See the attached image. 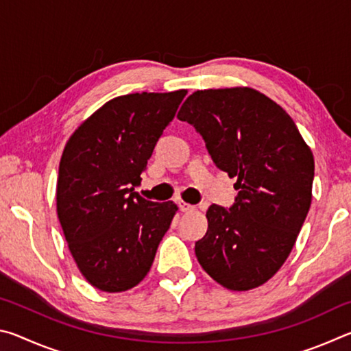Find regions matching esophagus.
Returning a JSON list of instances; mask_svg holds the SVG:
<instances>
[{
	"mask_svg": "<svg viewBox=\"0 0 351 351\" xmlns=\"http://www.w3.org/2000/svg\"><path fill=\"white\" fill-rule=\"evenodd\" d=\"M180 209H181V212H192V210H195V207L187 204V203H184V201H181Z\"/></svg>",
	"mask_w": 351,
	"mask_h": 351,
	"instance_id": "34e87169",
	"label": "esophagus"
}]
</instances>
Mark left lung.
<instances>
[{
    "label": "left lung",
    "instance_id": "1",
    "mask_svg": "<svg viewBox=\"0 0 351 351\" xmlns=\"http://www.w3.org/2000/svg\"><path fill=\"white\" fill-rule=\"evenodd\" d=\"M178 119L198 130L239 190L230 209H207L199 265L230 291L257 288L282 268L310 210L311 148L280 105L249 86L195 91Z\"/></svg>",
    "mask_w": 351,
    "mask_h": 351
}]
</instances>
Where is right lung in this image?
Wrapping results in <instances>:
<instances>
[{
	"label": "right lung",
	"mask_w": 351,
	"mask_h": 351,
	"mask_svg": "<svg viewBox=\"0 0 351 351\" xmlns=\"http://www.w3.org/2000/svg\"><path fill=\"white\" fill-rule=\"evenodd\" d=\"M187 90L136 93L100 106L71 134L58 165L57 215L86 282L104 293L134 288L150 271L178 212L134 187Z\"/></svg>",
	"instance_id": "1"
}]
</instances>
